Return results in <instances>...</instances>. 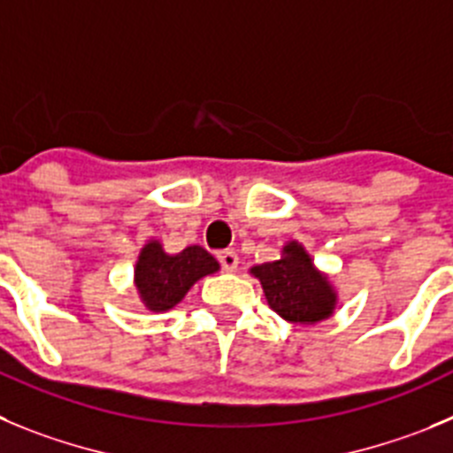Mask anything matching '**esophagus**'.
I'll use <instances>...</instances> for the list:
<instances>
[{
	"label": "esophagus",
	"instance_id": "obj_1",
	"mask_svg": "<svg viewBox=\"0 0 453 453\" xmlns=\"http://www.w3.org/2000/svg\"><path fill=\"white\" fill-rule=\"evenodd\" d=\"M219 262H221V266L226 268V271H236L239 268V255H236L234 250H221L219 252Z\"/></svg>",
	"mask_w": 453,
	"mask_h": 453
}]
</instances>
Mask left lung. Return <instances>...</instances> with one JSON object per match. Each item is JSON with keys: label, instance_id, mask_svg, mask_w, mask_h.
I'll use <instances>...</instances> for the list:
<instances>
[{"label": "left lung", "instance_id": "1", "mask_svg": "<svg viewBox=\"0 0 453 453\" xmlns=\"http://www.w3.org/2000/svg\"><path fill=\"white\" fill-rule=\"evenodd\" d=\"M250 273L262 282L273 311L288 323H320L336 309L338 296L327 275L313 266L309 252L297 242H288L280 259L252 266Z\"/></svg>", "mask_w": 453, "mask_h": 453}]
</instances>
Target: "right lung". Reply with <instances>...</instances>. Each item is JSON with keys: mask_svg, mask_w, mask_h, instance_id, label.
<instances>
[{"mask_svg": "<svg viewBox=\"0 0 453 453\" xmlns=\"http://www.w3.org/2000/svg\"><path fill=\"white\" fill-rule=\"evenodd\" d=\"M219 268V262L205 248L187 246L182 252L169 255L162 243L153 239L137 257L135 287L146 309L156 313L169 311L201 277L211 275Z\"/></svg>", "mask_w": 453, "mask_h": 453, "instance_id": "add662e5", "label": "right lung"}]
</instances>
